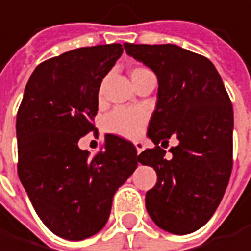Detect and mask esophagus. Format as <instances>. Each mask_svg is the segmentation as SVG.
Segmentation results:
<instances>
[{"label": "esophagus", "instance_id": "esophagus-1", "mask_svg": "<svg viewBox=\"0 0 251 251\" xmlns=\"http://www.w3.org/2000/svg\"><path fill=\"white\" fill-rule=\"evenodd\" d=\"M134 146H136V151H137L139 153L143 151V143H142V142H134Z\"/></svg>", "mask_w": 251, "mask_h": 251}]
</instances>
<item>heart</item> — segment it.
<instances>
[{
    "label": "heart",
    "mask_w": 251,
    "mask_h": 251,
    "mask_svg": "<svg viewBox=\"0 0 251 251\" xmlns=\"http://www.w3.org/2000/svg\"><path fill=\"white\" fill-rule=\"evenodd\" d=\"M142 71H145V68H134L131 71V78ZM146 118L148 114L142 108H117L106 115L103 127L108 133L123 137H134L142 130Z\"/></svg>",
    "instance_id": "1"
}]
</instances>
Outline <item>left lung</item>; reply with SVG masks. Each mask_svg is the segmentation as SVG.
Instances as JSON below:
<instances>
[{"label":"left lung","instance_id":"obj_1","mask_svg":"<svg viewBox=\"0 0 251 251\" xmlns=\"http://www.w3.org/2000/svg\"><path fill=\"white\" fill-rule=\"evenodd\" d=\"M124 49L158 78L156 106L148 126L155 148L139 155V163L153 167L158 177L146 192V210L161 229L191 234L208 222L231 177V99L214 65L201 54L175 44L126 43ZM172 135L179 145L171 148L167 160L161 147Z\"/></svg>","mask_w":251,"mask_h":251}]
</instances>
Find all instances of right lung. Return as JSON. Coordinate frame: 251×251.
I'll return each mask as SVG.
<instances>
[{
  "instance_id": "add662e5",
  "label": "right lung",
  "mask_w": 251,
  "mask_h": 251,
  "mask_svg": "<svg viewBox=\"0 0 251 251\" xmlns=\"http://www.w3.org/2000/svg\"><path fill=\"white\" fill-rule=\"evenodd\" d=\"M121 54V44H105L40 63L17 111L19 179L44 225L65 240L79 241L105 226L114 194L139 163L134 145L115 134L105 136L93 158L78 148L96 130L99 88Z\"/></svg>"
}]
</instances>
